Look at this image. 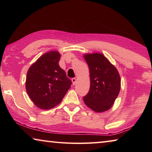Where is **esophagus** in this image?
<instances>
[{
  "label": "esophagus",
  "mask_w": 152,
  "mask_h": 152,
  "mask_svg": "<svg viewBox=\"0 0 152 152\" xmlns=\"http://www.w3.org/2000/svg\"><path fill=\"white\" fill-rule=\"evenodd\" d=\"M72 82L73 85H74V84H75L76 82V79L75 78H73L72 79Z\"/></svg>",
  "instance_id": "obj_1"
}]
</instances>
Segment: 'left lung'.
Returning a JSON list of instances; mask_svg holds the SVG:
<instances>
[{
  "label": "left lung",
  "instance_id": "left-lung-1",
  "mask_svg": "<svg viewBox=\"0 0 152 152\" xmlns=\"http://www.w3.org/2000/svg\"><path fill=\"white\" fill-rule=\"evenodd\" d=\"M84 58L88 64L91 86L84 103L96 113L110 109L119 95L121 78L117 68L99 53H87Z\"/></svg>",
  "mask_w": 152,
  "mask_h": 152
}]
</instances>
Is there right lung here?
I'll return each instance as SVG.
<instances>
[{
  "label": "right lung",
  "mask_w": 152,
  "mask_h": 152,
  "mask_svg": "<svg viewBox=\"0 0 152 152\" xmlns=\"http://www.w3.org/2000/svg\"><path fill=\"white\" fill-rule=\"evenodd\" d=\"M60 53L51 51L42 55L28 70L25 87L31 100L43 110L52 109L62 101L72 81L59 66Z\"/></svg>",
  "instance_id": "right-lung-1"
}]
</instances>
